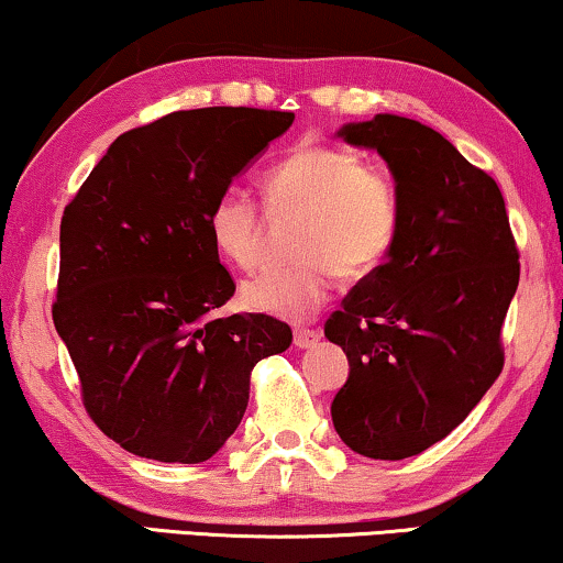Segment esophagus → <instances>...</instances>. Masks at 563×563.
<instances>
[{"instance_id":"esophagus-1","label":"esophagus","mask_w":563,"mask_h":563,"mask_svg":"<svg viewBox=\"0 0 563 563\" xmlns=\"http://www.w3.org/2000/svg\"><path fill=\"white\" fill-rule=\"evenodd\" d=\"M319 339H321V334H319V331H313V329H296V331H292V344H296L298 350H311V346L319 344Z\"/></svg>"}]
</instances>
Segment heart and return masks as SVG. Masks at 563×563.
Here are the masks:
<instances>
[{
    "instance_id": "1",
    "label": "heart",
    "mask_w": 563,
    "mask_h": 563,
    "mask_svg": "<svg viewBox=\"0 0 563 563\" xmlns=\"http://www.w3.org/2000/svg\"><path fill=\"white\" fill-rule=\"evenodd\" d=\"M275 213L303 217L296 265H271L242 283V303L257 313L303 321L327 303L336 271L367 278L383 267L400 232V194L385 170L339 145L300 142L265 178ZM263 211L244 188H227L209 211L217 250L236 267L263 260Z\"/></svg>"
}]
</instances>
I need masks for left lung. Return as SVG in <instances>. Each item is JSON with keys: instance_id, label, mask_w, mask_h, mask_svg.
<instances>
[{"instance_id": "1", "label": "left lung", "mask_w": 563, "mask_h": 563, "mask_svg": "<svg viewBox=\"0 0 563 563\" xmlns=\"http://www.w3.org/2000/svg\"><path fill=\"white\" fill-rule=\"evenodd\" d=\"M336 134L387 163L400 232L323 329L350 360L331 421L352 451L398 462L449 437L500 375L518 247L500 188L437 130L375 114Z\"/></svg>"}]
</instances>
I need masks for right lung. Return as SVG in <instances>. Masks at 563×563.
<instances>
[{"mask_svg":"<svg viewBox=\"0 0 563 563\" xmlns=\"http://www.w3.org/2000/svg\"><path fill=\"white\" fill-rule=\"evenodd\" d=\"M296 120L209 107L117 137L60 221L53 323L93 423L130 454L199 464L250 400V372L290 346L263 313L211 319L234 296L209 211Z\"/></svg>","mask_w":563,"mask_h":563,"instance_id":"1","label":"right lung"}]
</instances>
